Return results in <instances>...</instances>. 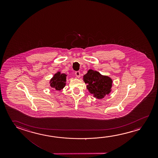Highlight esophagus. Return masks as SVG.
Returning <instances> with one entry per match:
<instances>
[{
  "label": "esophagus",
  "mask_w": 158,
  "mask_h": 158,
  "mask_svg": "<svg viewBox=\"0 0 158 158\" xmlns=\"http://www.w3.org/2000/svg\"><path fill=\"white\" fill-rule=\"evenodd\" d=\"M75 75H76V78H79L80 77V73L79 71H77L75 72Z\"/></svg>",
  "instance_id": "1"
}]
</instances>
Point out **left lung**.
<instances>
[{"label": "left lung", "mask_w": 158, "mask_h": 158, "mask_svg": "<svg viewBox=\"0 0 158 158\" xmlns=\"http://www.w3.org/2000/svg\"><path fill=\"white\" fill-rule=\"evenodd\" d=\"M83 80L87 84L86 88L94 97L98 99L104 98L111 91L112 80L107 76L101 75L100 73L89 69L84 75Z\"/></svg>", "instance_id": "1"}]
</instances>
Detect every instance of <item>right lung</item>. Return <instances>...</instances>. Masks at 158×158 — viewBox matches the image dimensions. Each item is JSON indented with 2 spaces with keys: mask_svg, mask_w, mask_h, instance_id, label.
Returning a JSON list of instances; mask_svg holds the SVG:
<instances>
[{
  "mask_svg": "<svg viewBox=\"0 0 158 158\" xmlns=\"http://www.w3.org/2000/svg\"><path fill=\"white\" fill-rule=\"evenodd\" d=\"M66 77L65 74H61L60 72H58L50 80V86L57 90H62L66 84Z\"/></svg>",
  "mask_w": 158,
  "mask_h": 158,
  "instance_id": "1",
  "label": "right lung"
}]
</instances>
